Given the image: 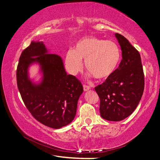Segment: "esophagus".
<instances>
[{"mask_svg": "<svg viewBox=\"0 0 160 160\" xmlns=\"http://www.w3.org/2000/svg\"><path fill=\"white\" fill-rule=\"evenodd\" d=\"M83 89H84V91H88L90 89V87L86 85H83Z\"/></svg>", "mask_w": 160, "mask_h": 160, "instance_id": "obj_1", "label": "esophagus"}]
</instances>
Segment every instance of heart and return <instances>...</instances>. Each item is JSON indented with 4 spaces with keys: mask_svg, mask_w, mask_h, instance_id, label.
<instances>
[{
    "mask_svg": "<svg viewBox=\"0 0 160 160\" xmlns=\"http://www.w3.org/2000/svg\"><path fill=\"white\" fill-rule=\"evenodd\" d=\"M120 58L121 51L115 42L86 37L78 40L73 50L68 51L66 65L70 73L75 75L82 70V60H85V68L90 75L105 80L115 72Z\"/></svg>",
    "mask_w": 160,
    "mask_h": 160,
    "instance_id": "1",
    "label": "heart"
}]
</instances>
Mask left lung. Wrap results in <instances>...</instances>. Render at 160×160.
<instances>
[{
    "label": "left lung",
    "mask_w": 160,
    "mask_h": 160,
    "mask_svg": "<svg viewBox=\"0 0 160 160\" xmlns=\"http://www.w3.org/2000/svg\"><path fill=\"white\" fill-rule=\"evenodd\" d=\"M115 36L122 51V60L112 75L94 88L100 99V114L111 121L123 120L134 112L145 87L139 52L122 35L116 33Z\"/></svg>",
    "instance_id": "1"
}]
</instances>
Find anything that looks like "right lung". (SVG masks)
Listing matches in <instances>:
<instances>
[{"label":"right lung","mask_w":160,"mask_h":160,"mask_svg":"<svg viewBox=\"0 0 160 160\" xmlns=\"http://www.w3.org/2000/svg\"><path fill=\"white\" fill-rule=\"evenodd\" d=\"M34 62L39 63L43 74L39 84L28 76ZM16 75L24 104L36 120L55 129L72 122L83 87L73 75H67L61 56L48 53L42 42H32L21 53Z\"/></svg>","instance_id":"obj_1"}]
</instances>
